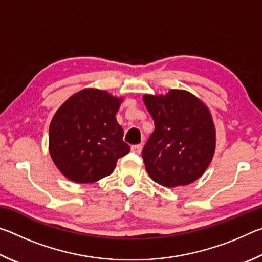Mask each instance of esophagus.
<instances>
[{
	"mask_svg": "<svg viewBox=\"0 0 262 262\" xmlns=\"http://www.w3.org/2000/svg\"><path fill=\"white\" fill-rule=\"evenodd\" d=\"M132 152L134 154H141L142 151V145L141 144H135V145H132Z\"/></svg>",
	"mask_w": 262,
	"mask_h": 262,
	"instance_id": "esophagus-1",
	"label": "esophagus"
}]
</instances>
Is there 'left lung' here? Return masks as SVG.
I'll use <instances>...</instances> for the list:
<instances>
[{"label": "left lung", "instance_id": "left-lung-1", "mask_svg": "<svg viewBox=\"0 0 262 262\" xmlns=\"http://www.w3.org/2000/svg\"><path fill=\"white\" fill-rule=\"evenodd\" d=\"M155 130L142 150L145 170L164 187L192 184L205 173L215 152L216 133L207 106L185 90L144 95Z\"/></svg>", "mask_w": 262, "mask_h": 262}]
</instances>
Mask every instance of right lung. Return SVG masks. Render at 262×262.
Wrapping results in <instances>:
<instances>
[{
	"label": "right lung",
	"mask_w": 262,
	"mask_h": 262,
	"mask_svg": "<svg viewBox=\"0 0 262 262\" xmlns=\"http://www.w3.org/2000/svg\"><path fill=\"white\" fill-rule=\"evenodd\" d=\"M122 98L84 89L66 100L50 125V154L60 172L78 184L112 174L117 161L130 151L117 114Z\"/></svg>",
	"instance_id": "1"
}]
</instances>
